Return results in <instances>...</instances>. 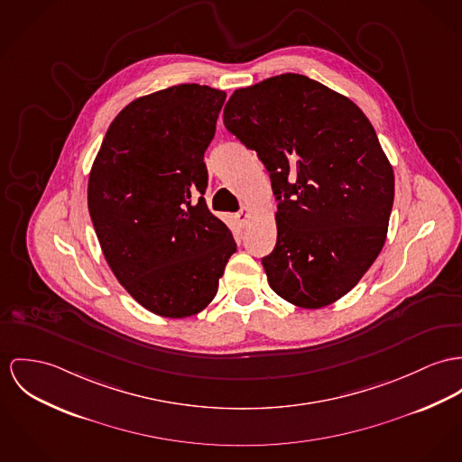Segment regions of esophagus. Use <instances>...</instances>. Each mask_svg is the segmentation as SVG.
Here are the masks:
<instances>
[{
    "mask_svg": "<svg viewBox=\"0 0 462 462\" xmlns=\"http://www.w3.org/2000/svg\"><path fill=\"white\" fill-rule=\"evenodd\" d=\"M236 219H237V223L241 225V226H246V223H248L249 219V211L245 208V209H241L239 213L236 214Z\"/></svg>",
    "mask_w": 462,
    "mask_h": 462,
    "instance_id": "1",
    "label": "esophagus"
}]
</instances>
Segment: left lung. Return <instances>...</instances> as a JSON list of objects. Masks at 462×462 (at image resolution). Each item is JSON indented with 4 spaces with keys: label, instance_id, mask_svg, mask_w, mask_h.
I'll return each instance as SVG.
<instances>
[{
    "label": "left lung",
    "instance_id": "left-lung-1",
    "mask_svg": "<svg viewBox=\"0 0 462 462\" xmlns=\"http://www.w3.org/2000/svg\"><path fill=\"white\" fill-rule=\"evenodd\" d=\"M225 128L269 172L278 241L262 258L271 288L300 308L346 295L385 245L393 172L369 119L317 80L283 73L237 89Z\"/></svg>",
    "mask_w": 462,
    "mask_h": 462
}]
</instances>
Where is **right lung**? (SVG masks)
<instances>
[{
	"label": "right lung",
	"instance_id": "right-lung-1",
	"mask_svg": "<svg viewBox=\"0 0 462 462\" xmlns=\"http://www.w3.org/2000/svg\"><path fill=\"white\" fill-rule=\"evenodd\" d=\"M225 91L179 84L125 106L106 130L88 208L117 282L151 313L184 319L216 295L237 245L204 199Z\"/></svg>",
	"mask_w": 462,
	"mask_h": 462
}]
</instances>
